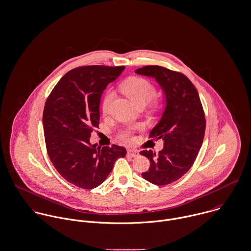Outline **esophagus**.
I'll return each mask as SVG.
<instances>
[{"mask_svg":"<svg viewBox=\"0 0 251 251\" xmlns=\"http://www.w3.org/2000/svg\"><path fill=\"white\" fill-rule=\"evenodd\" d=\"M138 155H139V152L137 150H134V149L127 150V156H129L131 158H136V157H138Z\"/></svg>","mask_w":251,"mask_h":251,"instance_id":"34e87169","label":"esophagus"}]
</instances>
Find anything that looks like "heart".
<instances>
[{"instance_id": "b5f03b06", "label": "heart", "mask_w": 251, "mask_h": 251, "mask_svg": "<svg viewBox=\"0 0 251 251\" xmlns=\"http://www.w3.org/2000/svg\"><path fill=\"white\" fill-rule=\"evenodd\" d=\"M122 91L130 99L132 100L137 106L144 105L148 101H150L155 93L156 88L153 84L143 77H130L124 81L121 84ZM114 93L112 90H107L102 98L101 108L104 113L109 110L111 101L113 99ZM141 126H128L119 132V137L125 142H131L133 140V134L136 130L140 129Z\"/></svg>"}]
</instances>
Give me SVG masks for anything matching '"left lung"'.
Instances as JSON below:
<instances>
[{
  "instance_id": "1",
  "label": "left lung",
  "mask_w": 251,
  "mask_h": 251,
  "mask_svg": "<svg viewBox=\"0 0 251 251\" xmlns=\"http://www.w3.org/2000/svg\"><path fill=\"white\" fill-rule=\"evenodd\" d=\"M135 73L154 78L166 94L163 116L149 135L162 138L164 148L157 155L152 150L140 154L151 163L142 177L155 185H167L181 178L195 163L204 137V112L197 88L182 73L157 65L144 66Z\"/></svg>"
}]
</instances>
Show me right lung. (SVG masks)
Wrapping results in <instances>:
<instances>
[{
  "label": "right lung",
  "instance_id": "add662e5",
  "mask_svg": "<svg viewBox=\"0 0 251 251\" xmlns=\"http://www.w3.org/2000/svg\"><path fill=\"white\" fill-rule=\"evenodd\" d=\"M125 70L124 66H82L67 72L49 95L43 114L48 155L69 183L93 189L102 184L115 162L126 155L118 145L97 147L89 142L98 127L103 90Z\"/></svg>",
  "mask_w": 251,
  "mask_h": 251
}]
</instances>
